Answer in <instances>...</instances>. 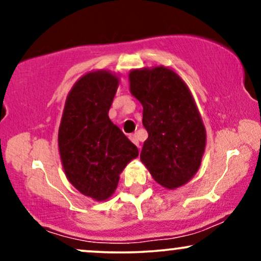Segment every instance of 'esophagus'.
<instances>
[{
  "label": "esophagus",
  "instance_id": "obj_1",
  "mask_svg": "<svg viewBox=\"0 0 261 261\" xmlns=\"http://www.w3.org/2000/svg\"><path fill=\"white\" fill-rule=\"evenodd\" d=\"M128 139H130L133 142L135 143V145L137 146V147H140V142H139V137H137L136 134H131L130 136H128Z\"/></svg>",
  "mask_w": 261,
  "mask_h": 261
}]
</instances>
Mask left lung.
<instances>
[{"label":"left lung","mask_w":261,"mask_h":261,"mask_svg":"<svg viewBox=\"0 0 261 261\" xmlns=\"http://www.w3.org/2000/svg\"><path fill=\"white\" fill-rule=\"evenodd\" d=\"M130 91L143 107L148 133L141 161L158 184L175 189L190 180L205 151L206 133L195 101L182 80L169 68L134 70Z\"/></svg>","instance_id":"obj_1"}]
</instances>
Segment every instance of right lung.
Instances as JSON below:
<instances>
[{
	"label": "right lung",
	"instance_id": "add662e5",
	"mask_svg": "<svg viewBox=\"0 0 261 261\" xmlns=\"http://www.w3.org/2000/svg\"><path fill=\"white\" fill-rule=\"evenodd\" d=\"M119 80L107 71L80 79L66 99L59 149L66 176L83 195L103 201L139 149L109 119Z\"/></svg>",
	"mask_w": 261,
	"mask_h": 261
}]
</instances>
